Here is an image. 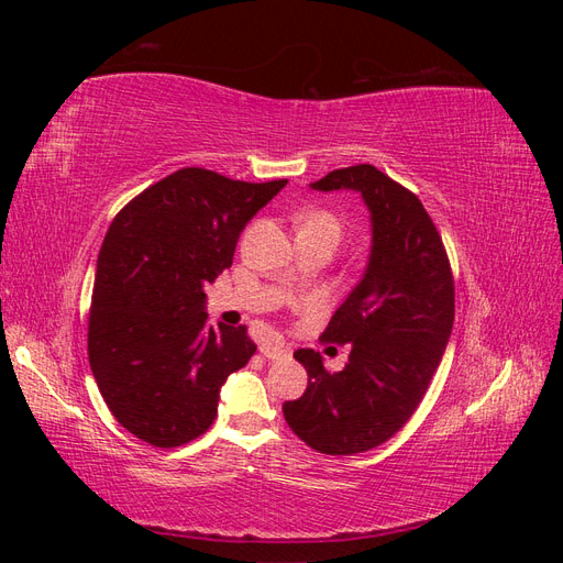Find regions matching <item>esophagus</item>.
<instances>
[{"label": "esophagus", "mask_w": 563, "mask_h": 563, "mask_svg": "<svg viewBox=\"0 0 563 563\" xmlns=\"http://www.w3.org/2000/svg\"><path fill=\"white\" fill-rule=\"evenodd\" d=\"M261 352H263L265 360H269V362H282V360H288V356H291V350L284 347L282 343H265V345H261Z\"/></svg>", "instance_id": "obj_1"}]
</instances>
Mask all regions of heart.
<instances>
[{
  "label": "heart",
  "instance_id": "1",
  "mask_svg": "<svg viewBox=\"0 0 563 563\" xmlns=\"http://www.w3.org/2000/svg\"><path fill=\"white\" fill-rule=\"evenodd\" d=\"M300 228H321V230L333 232L335 236H338V232H340L338 220H335L331 213H312V216H308V218L302 220Z\"/></svg>",
  "mask_w": 563,
  "mask_h": 563
}]
</instances>
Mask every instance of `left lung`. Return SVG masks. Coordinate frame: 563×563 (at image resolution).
<instances>
[{
    "label": "left lung",
    "mask_w": 563,
    "mask_h": 563,
    "mask_svg": "<svg viewBox=\"0 0 563 563\" xmlns=\"http://www.w3.org/2000/svg\"><path fill=\"white\" fill-rule=\"evenodd\" d=\"M310 187L362 195L371 251L360 284L323 331L352 345L345 368L329 373L319 352H294L310 383L284 404V418L310 449L354 455L395 437L422 401L453 329V277L420 199L376 166L338 168Z\"/></svg>",
    "instance_id": "1"
}]
</instances>
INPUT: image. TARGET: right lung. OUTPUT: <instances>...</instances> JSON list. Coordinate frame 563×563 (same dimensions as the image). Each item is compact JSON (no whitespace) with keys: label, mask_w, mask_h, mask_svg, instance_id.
Here are the masks:
<instances>
[{"label":"right lung","mask_w":563,"mask_h":563,"mask_svg":"<svg viewBox=\"0 0 563 563\" xmlns=\"http://www.w3.org/2000/svg\"><path fill=\"white\" fill-rule=\"evenodd\" d=\"M286 180L180 168L119 211L96 265L89 362L117 422L174 449L211 428L220 387L255 354L246 327L207 323L203 284Z\"/></svg>","instance_id":"obj_1"}]
</instances>
